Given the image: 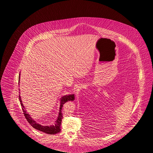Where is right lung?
I'll return each mask as SVG.
<instances>
[{
    "label": "right lung",
    "mask_w": 153,
    "mask_h": 153,
    "mask_svg": "<svg viewBox=\"0 0 153 153\" xmlns=\"http://www.w3.org/2000/svg\"><path fill=\"white\" fill-rule=\"evenodd\" d=\"M20 75V74H19ZM19 100L20 102V104L22 106V109L23 110V114L25 118L28 121V122L30 123V125L33 127L36 130L40 131L43 132L45 134H58L60 132V126H61V122L63 118V115L62 113V108L63 105V104L66 102L68 101H74V94H71L69 95H65L63 97H61L60 100V107L59 110V114L57 117V119L56 120L55 122L53 125L50 126H42L39 123H37L35 120H33V118L28 113L27 111H26L25 108L23 105L22 101L21 100V96L19 95Z\"/></svg>",
    "instance_id": "right-lung-1"
}]
</instances>
